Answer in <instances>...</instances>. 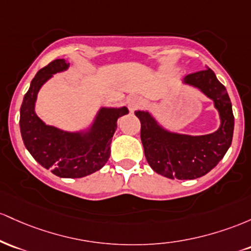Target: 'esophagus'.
I'll list each match as a JSON object with an SVG mask.
<instances>
[{
    "instance_id": "34e87169",
    "label": "esophagus",
    "mask_w": 251,
    "mask_h": 251,
    "mask_svg": "<svg viewBox=\"0 0 251 251\" xmlns=\"http://www.w3.org/2000/svg\"><path fill=\"white\" fill-rule=\"evenodd\" d=\"M126 103H128V106L129 109H130V111H135L136 109H139L141 106V100L137 96H131V97L128 98V100H126Z\"/></svg>"
}]
</instances>
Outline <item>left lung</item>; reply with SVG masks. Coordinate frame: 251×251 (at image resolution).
Segmentation results:
<instances>
[{
	"instance_id": "1",
	"label": "left lung",
	"mask_w": 251,
	"mask_h": 251,
	"mask_svg": "<svg viewBox=\"0 0 251 251\" xmlns=\"http://www.w3.org/2000/svg\"><path fill=\"white\" fill-rule=\"evenodd\" d=\"M182 84L199 90L212 100L221 121L216 131L182 134L163 126L148 110H137L135 115L141 122L146 159L153 171L168 179L192 180L209 173L223 159L231 146L235 118L226 89L209 67L186 75Z\"/></svg>"
}]
</instances>
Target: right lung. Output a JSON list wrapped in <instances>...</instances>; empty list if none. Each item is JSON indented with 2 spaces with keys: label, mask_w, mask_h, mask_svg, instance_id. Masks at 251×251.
Here are the masks:
<instances>
[{
  "label": "right lung",
  "mask_w": 251,
  "mask_h": 251,
  "mask_svg": "<svg viewBox=\"0 0 251 251\" xmlns=\"http://www.w3.org/2000/svg\"><path fill=\"white\" fill-rule=\"evenodd\" d=\"M70 63L55 59L35 75L20 109V130L25 146L44 168L60 178H83L100 171L110 157V145L117 120L126 106H100L86 128L67 131L46 125L35 112L38 94L53 75L66 71Z\"/></svg>",
  "instance_id": "right-lung-1"
}]
</instances>
